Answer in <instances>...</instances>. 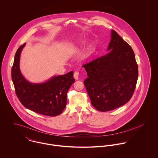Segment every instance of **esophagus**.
<instances>
[{
  "label": "esophagus",
  "instance_id": "34e87169",
  "mask_svg": "<svg viewBox=\"0 0 158 158\" xmlns=\"http://www.w3.org/2000/svg\"><path fill=\"white\" fill-rule=\"evenodd\" d=\"M73 77L75 80H78V77H79V72H75L73 74Z\"/></svg>",
  "mask_w": 158,
  "mask_h": 158
}]
</instances>
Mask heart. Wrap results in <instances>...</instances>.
I'll use <instances>...</instances> for the list:
<instances>
[{"instance_id": "b5f03b06", "label": "heart", "mask_w": 158, "mask_h": 158, "mask_svg": "<svg viewBox=\"0 0 158 158\" xmlns=\"http://www.w3.org/2000/svg\"><path fill=\"white\" fill-rule=\"evenodd\" d=\"M81 45V43H78L77 45H75L74 47H73L72 50H76L78 49V48L80 47Z\"/></svg>"}]
</instances>
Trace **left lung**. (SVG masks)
<instances>
[{"label": "left lung", "mask_w": 158, "mask_h": 158, "mask_svg": "<svg viewBox=\"0 0 158 158\" xmlns=\"http://www.w3.org/2000/svg\"><path fill=\"white\" fill-rule=\"evenodd\" d=\"M108 53L83 65L88 78L84 84L91 103L99 111L115 110L131 98L138 78L135 53L111 30Z\"/></svg>", "instance_id": "8db88e82"}]
</instances>
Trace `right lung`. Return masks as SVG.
<instances>
[{
	"label": "right lung",
	"instance_id": "1",
	"mask_svg": "<svg viewBox=\"0 0 158 158\" xmlns=\"http://www.w3.org/2000/svg\"><path fill=\"white\" fill-rule=\"evenodd\" d=\"M25 43L19 47L11 69L16 94L23 105L35 113L56 116L63 111L67 104V93L75 82L73 72L53 76L43 83H31L20 70V56Z\"/></svg>",
	"mask_w": 158,
	"mask_h": 158
}]
</instances>
